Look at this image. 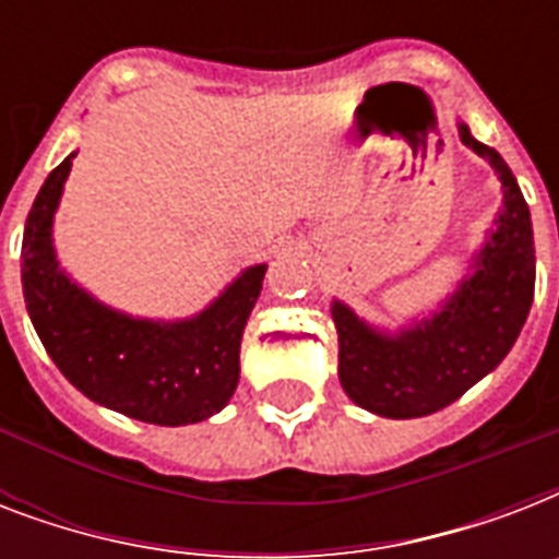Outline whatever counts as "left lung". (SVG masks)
<instances>
[{
	"label": "left lung",
	"mask_w": 559,
	"mask_h": 559,
	"mask_svg": "<svg viewBox=\"0 0 559 559\" xmlns=\"http://www.w3.org/2000/svg\"><path fill=\"white\" fill-rule=\"evenodd\" d=\"M461 142L490 162L502 179L504 211L490 243L441 313L400 336H382L333 301L340 333V380L357 406L382 417H424L450 406L493 371L528 319L534 301V228L528 202L493 147L459 124Z\"/></svg>",
	"instance_id": "8db88e82"
}]
</instances>
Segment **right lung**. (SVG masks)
<instances>
[{"label": "right lung", "instance_id": "right-lung-1", "mask_svg": "<svg viewBox=\"0 0 559 559\" xmlns=\"http://www.w3.org/2000/svg\"><path fill=\"white\" fill-rule=\"evenodd\" d=\"M72 159L48 174L22 235V293L43 348L100 406L159 426L205 420L237 389L240 336L266 266L246 270L191 322H142L92 301L57 270L51 249V217Z\"/></svg>", "mask_w": 559, "mask_h": 559}]
</instances>
